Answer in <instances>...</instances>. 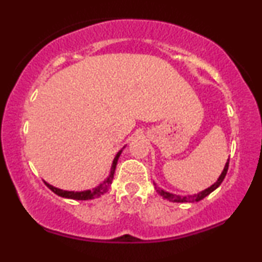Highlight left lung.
<instances>
[{
	"label": "left lung",
	"mask_w": 262,
	"mask_h": 262,
	"mask_svg": "<svg viewBox=\"0 0 262 262\" xmlns=\"http://www.w3.org/2000/svg\"><path fill=\"white\" fill-rule=\"evenodd\" d=\"M228 168H229V159L227 161V163H225L224 166V169L223 171H222V174L220 175V178H218V180L214 182V184L212 186H210L209 188L204 189V191L199 192L198 194H193V195H187V196H181V195H178V194H173V193H169L167 191H164V189H161L160 187H157L156 184L155 185V189L156 192L159 193V194L162 196L163 199H167L169 200V202H173V203H193V202H199V200H202L205 198V196H207L210 194L211 192H213L214 189L220 187V185L223 182L225 175H227V171H228Z\"/></svg>",
	"instance_id": "obj_1"
}]
</instances>
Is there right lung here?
Wrapping results in <instances>:
<instances>
[{
  "label": "right lung",
  "instance_id": "right-lung-1",
  "mask_svg": "<svg viewBox=\"0 0 262 262\" xmlns=\"http://www.w3.org/2000/svg\"><path fill=\"white\" fill-rule=\"evenodd\" d=\"M124 148H125V146H124ZM123 149L119 150V151H118V154L116 155V157H114V160H113V162H112V167H111V173H110L108 177H107V179L102 182V184H100L99 186H96L95 188L87 189V191H80V192L77 191V192H75V191H64V189L53 187L52 185H50L46 181H44L45 185L48 186V187L51 189L53 193H56V194L59 195V196H63V198L75 199V200H89V199L99 198L100 195L105 194V193L108 191V188L111 187V184H112V180H113V177H114V171H116V167H117L118 160H119V156H120L121 151H123Z\"/></svg>",
  "mask_w": 262,
  "mask_h": 262
}]
</instances>
